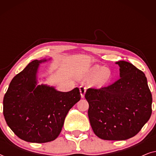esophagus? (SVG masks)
I'll use <instances>...</instances> for the list:
<instances>
[{
	"mask_svg": "<svg viewBox=\"0 0 156 156\" xmlns=\"http://www.w3.org/2000/svg\"><path fill=\"white\" fill-rule=\"evenodd\" d=\"M80 93H81V97L82 98H84L85 93H86L87 91V88L84 86H81L80 87Z\"/></svg>",
	"mask_w": 156,
	"mask_h": 156,
	"instance_id": "esophagus-1",
	"label": "esophagus"
}]
</instances>
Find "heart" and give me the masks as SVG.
I'll use <instances>...</instances> for the list:
<instances>
[{
    "label": "heart",
    "mask_w": 156,
    "mask_h": 156,
    "mask_svg": "<svg viewBox=\"0 0 156 156\" xmlns=\"http://www.w3.org/2000/svg\"><path fill=\"white\" fill-rule=\"evenodd\" d=\"M85 76L91 79V83L95 87H104L110 82L112 74L108 68L100 65H94L91 67L85 73Z\"/></svg>",
    "instance_id": "obj_1"
}]
</instances>
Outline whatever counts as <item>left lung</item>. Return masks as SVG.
<instances>
[{
    "label": "left lung",
    "mask_w": 156,
    "mask_h": 156,
    "mask_svg": "<svg viewBox=\"0 0 156 156\" xmlns=\"http://www.w3.org/2000/svg\"><path fill=\"white\" fill-rule=\"evenodd\" d=\"M120 79L85 94L88 116L94 133L104 140H123L133 137L152 114V94L146 75L131 63L116 62Z\"/></svg>",
    "instance_id": "obj_1"
}]
</instances>
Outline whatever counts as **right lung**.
I'll list each match as a JSON object with an SVG mask.
<instances>
[{
  "instance_id": "add662e5",
  "label": "right lung",
  "mask_w": 156,
  "mask_h": 156,
  "mask_svg": "<svg viewBox=\"0 0 156 156\" xmlns=\"http://www.w3.org/2000/svg\"><path fill=\"white\" fill-rule=\"evenodd\" d=\"M48 59L32 61L15 76L3 98V115L16 135L31 143L54 140L62 131L70 108L80 101L77 87L67 92L54 87L37 85L40 64Z\"/></svg>"
}]
</instances>
